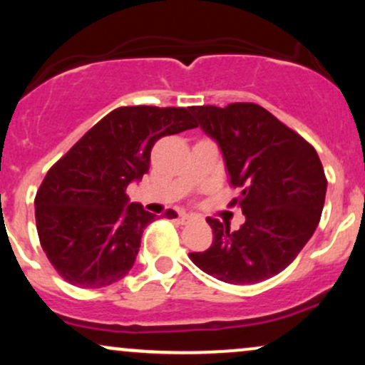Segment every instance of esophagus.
Here are the masks:
<instances>
[{
	"instance_id": "1",
	"label": "esophagus",
	"mask_w": 365,
	"mask_h": 365,
	"mask_svg": "<svg viewBox=\"0 0 365 365\" xmlns=\"http://www.w3.org/2000/svg\"><path fill=\"white\" fill-rule=\"evenodd\" d=\"M194 220H197V216H194V215H188V212H183V215H180V221H182L183 225L190 223V221H194Z\"/></svg>"
}]
</instances>
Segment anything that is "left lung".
<instances>
[{"mask_svg":"<svg viewBox=\"0 0 365 365\" xmlns=\"http://www.w3.org/2000/svg\"><path fill=\"white\" fill-rule=\"evenodd\" d=\"M220 145L230 182L242 192L232 206L245 223L237 232L207 217L212 245L190 259L225 283L252 284L282 273L316 232L326 187L321 159L304 137L254 103L190 108Z\"/></svg>","mask_w":365,"mask_h":365,"instance_id":"left-lung-1","label":"left lung"}]
</instances>
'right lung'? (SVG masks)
Instances as JSON below:
<instances>
[{
  "label": "right lung",
  "instance_id": "add662e5",
  "mask_svg": "<svg viewBox=\"0 0 365 365\" xmlns=\"http://www.w3.org/2000/svg\"><path fill=\"white\" fill-rule=\"evenodd\" d=\"M195 127L185 108H116L53 165L37 190L36 225L63 279L101 288L132 269L156 215L130 202L127 187L149 171L158 139ZM165 215L177 217L173 209Z\"/></svg>",
  "mask_w": 365,
  "mask_h": 365
}]
</instances>
